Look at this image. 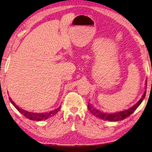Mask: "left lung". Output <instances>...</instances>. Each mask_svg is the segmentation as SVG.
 <instances>
[{
	"mask_svg": "<svg viewBox=\"0 0 152 152\" xmlns=\"http://www.w3.org/2000/svg\"><path fill=\"white\" fill-rule=\"evenodd\" d=\"M146 89H147V81H145V91L144 92L142 96L139 100V101L137 103L135 104L132 107L129 108L128 109L121 110L119 112H116L114 113H106L100 111L99 110L95 109V108L92 106L91 103L88 104V109L94 116L102 120L109 121H122L132 115L137 109V108L141 104V102L143 101L144 98L145 96Z\"/></svg>",
	"mask_w": 152,
	"mask_h": 152,
	"instance_id": "obj_1",
	"label": "left lung"
}]
</instances>
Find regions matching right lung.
Here are the masks:
<instances>
[{
    "instance_id": "obj_1",
    "label": "right lung",
    "mask_w": 152,
    "mask_h": 152,
    "mask_svg": "<svg viewBox=\"0 0 152 152\" xmlns=\"http://www.w3.org/2000/svg\"><path fill=\"white\" fill-rule=\"evenodd\" d=\"M9 100L12 103V104L13 105V106L16 108L18 111L21 113L23 115H24V116L26 118H27V119H29L31 121H40L49 119L50 117L55 115L56 113H58V112L60 110V108H61V105H60V106L58 107L57 109L51 110V111L45 112V113H32V112L27 111V110L22 109L21 108L19 107V106H17V105L13 101H12L10 97H9Z\"/></svg>"
}]
</instances>
